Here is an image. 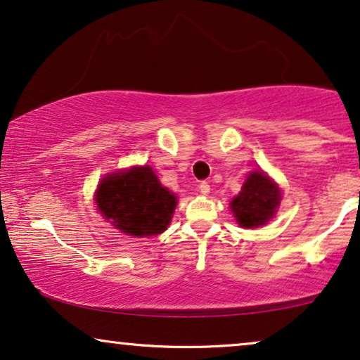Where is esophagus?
I'll return each instance as SVG.
<instances>
[{
    "label": "esophagus",
    "instance_id": "34e87169",
    "mask_svg": "<svg viewBox=\"0 0 360 360\" xmlns=\"http://www.w3.org/2000/svg\"><path fill=\"white\" fill-rule=\"evenodd\" d=\"M199 191H200L204 195L209 194V192H210V184H209V182H200V184H199Z\"/></svg>",
    "mask_w": 360,
    "mask_h": 360
}]
</instances>
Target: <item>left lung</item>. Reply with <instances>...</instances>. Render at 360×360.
<instances>
[{
  "label": "left lung",
  "mask_w": 360,
  "mask_h": 360,
  "mask_svg": "<svg viewBox=\"0 0 360 360\" xmlns=\"http://www.w3.org/2000/svg\"><path fill=\"white\" fill-rule=\"evenodd\" d=\"M281 199L279 186L264 171H252L240 194L230 202V209L238 225L243 229H257L276 215Z\"/></svg>",
  "instance_id": "8db88e82"
}]
</instances>
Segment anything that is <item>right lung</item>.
<instances>
[{"label": "right lung", "instance_id": "right-lung-1", "mask_svg": "<svg viewBox=\"0 0 360 360\" xmlns=\"http://www.w3.org/2000/svg\"><path fill=\"white\" fill-rule=\"evenodd\" d=\"M94 202L115 229L130 236H153L168 229L178 197L148 165L110 173L99 182Z\"/></svg>", "mask_w": 360, "mask_h": 360}]
</instances>
